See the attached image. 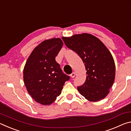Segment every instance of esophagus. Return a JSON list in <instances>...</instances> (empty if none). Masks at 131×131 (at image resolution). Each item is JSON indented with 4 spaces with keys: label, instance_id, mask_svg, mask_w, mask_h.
Returning <instances> with one entry per match:
<instances>
[{
    "label": "esophagus",
    "instance_id": "esophagus-1",
    "mask_svg": "<svg viewBox=\"0 0 131 131\" xmlns=\"http://www.w3.org/2000/svg\"><path fill=\"white\" fill-rule=\"evenodd\" d=\"M70 77H72V78H74V77H75V73L74 72H73L72 73L70 74Z\"/></svg>",
    "mask_w": 131,
    "mask_h": 131
}]
</instances>
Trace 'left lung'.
Segmentation results:
<instances>
[{"instance_id":"left-lung-1","label":"left lung","mask_w":131,"mask_h":131,"mask_svg":"<svg viewBox=\"0 0 131 131\" xmlns=\"http://www.w3.org/2000/svg\"><path fill=\"white\" fill-rule=\"evenodd\" d=\"M65 45L78 54L87 70L83 85L77 87L81 95L91 102L103 99L114 83L116 67L112 55L100 40L88 34L63 37Z\"/></svg>"}]
</instances>
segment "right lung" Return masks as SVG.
<instances>
[{
	"label": "right lung",
	"mask_w": 131,
	"mask_h": 131,
	"mask_svg": "<svg viewBox=\"0 0 131 131\" xmlns=\"http://www.w3.org/2000/svg\"><path fill=\"white\" fill-rule=\"evenodd\" d=\"M63 44L59 38L42 41L33 50L24 66L23 77L26 90L41 105L54 102L61 94L65 81L70 79L55 61Z\"/></svg>",
	"instance_id": "right-lung-1"
}]
</instances>
